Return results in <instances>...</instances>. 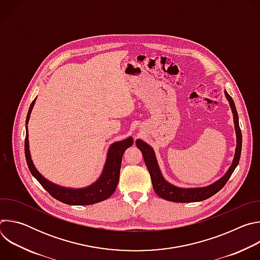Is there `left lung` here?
Masks as SVG:
<instances>
[{"instance_id": "left-lung-1", "label": "left lung", "mask_w": 260, "mask_h": 260, "mask_svg": "<svg viewBox=\"0 0 260 260\" xmlns=\"http://www.w3.org/2000/svg\"><path fill=\"white\" fill-rule=\"evenodd\" d=\"M225 95L231 104L233 113H234V121H235L236 133H237L236 154H235L233 165L229 169L228 173L221 179H219L217 182L210 185V186L203 187V188H187V189L173 186L172 184L168 183L164 179V177L159 171V168H158V165H157V161L155 158V154L152 150V148L149 145H147L145 142H143L141 140H137L136 145L142 151L145 165H146L148 171H149V174L151 177L154 191L156 192V194L159 198L170 201V202H175V203H192V202L205 201V200L213 197L214 194H216L220 189L223 188V186L226 184L229 179L231 178V176L234 173L235 169L237 168V166L240 161V157H241L242 132H241V128L239 125V116H238L235 103H234L232 96L226 91H225Z\"/></svg>"}]
</instances>
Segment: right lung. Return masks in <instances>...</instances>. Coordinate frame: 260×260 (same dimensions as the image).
<instances>
[{
  "mask_svg": "<svg viewBox=\"0 0 260 260\" xmlns=\"http://www.w3.org/2000/svg\"><path fill=\"white\" fill-rule=\"evenodd\" d=\"M35 100L30 104L28 109L25 124L29 119V114L31 112V109L34 107ZM134 141L133 138H128L121 142H116L111 145L107 161L104 168V172L101 178L92 184L91 186L87 188L81 189H68L63 188L57 185L47 181L38 171L36 170L28 150V139H27V127H25V139H24V153L27 167L31 173V175L38 180V182L42 185V187L55 200L67 204V205H77V206H84V205H93L100 203L102 201L107 200L112 196L117 187L119 175H120V168L123 152L128 147L133 145Z\"/></svg>",
  "mask_w": 260,
  "mask_h": 260,
  "instance_id": "add662e5",
  "label": "right lung"
}]
</instances>
